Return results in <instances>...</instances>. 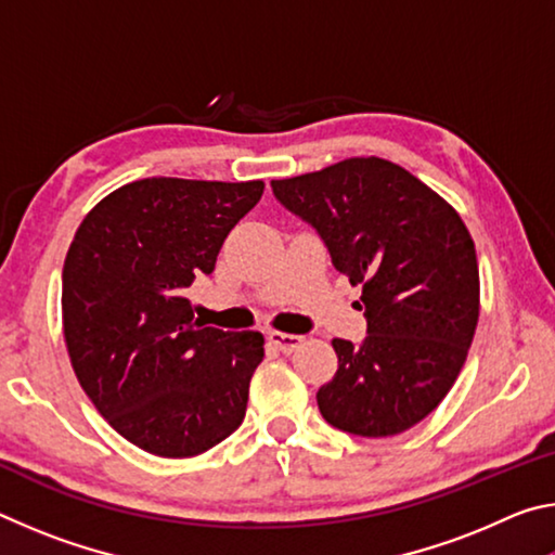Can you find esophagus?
Wrapping results in <instances>:
<instances>
[{
  "label": "esophagus",
  "mask_w": 555,
  "mask_h": 555,
  "mask_svg": "<svg viewBox=\"0 0 555 555\" xmlns=\"http://www.w3.org/2000/svg\"><path fill=\"white\" fill-rule=\"evenodd\" d=\"M269 343L274 345L279 352L291 354L294 350H298L300 345H304V337H300V335H288V333H276V331H271V333H269Z\"/></svg>",
  "instance_id": "34e87169"
}]
</instances>
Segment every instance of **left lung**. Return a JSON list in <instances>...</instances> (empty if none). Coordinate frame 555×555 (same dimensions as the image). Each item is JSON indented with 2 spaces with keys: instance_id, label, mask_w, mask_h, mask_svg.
<instances>
[{
  "instance_id": "obj_1",
  "label": "left lung",
  "mask_w": 555,
  "mask_h": 555,
  "mask_svg": "<svg viewBox=\"0 0 555 555\" xmlns=\"http://www.w3.org/2000/svg\"><path fill=\"white\" fill-rule=\"evenodd\" d=\"M271 191L362 286L367 337H335L337 372L318 389V409L345 434H403L446 399L473 343L480 271L465 222L406 168L377 156L271 181Z\"/></svg>"
}]
</instances>
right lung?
Wrapping results in <instances>:
<instances>
[{"label":"right lung","instance_id":"obj_1","mask_svg":"<svg viewBox=\"0 0 555 555\" xmlns=\"http://www.w3.org/2000/svg\"><path fill=\"white\" fill-rule=\"evenodd\" d=\"M261 193V181L144 178L100 201L70 242L61 300L75 377L146 453L198 455L242 424L264 337L203 327L185 288L212 274Z\"/></svg>","mask_w":555,"mask_h":555}]
</instances>
